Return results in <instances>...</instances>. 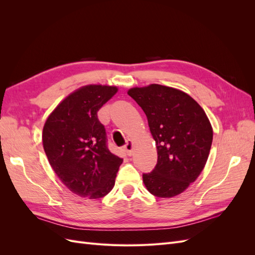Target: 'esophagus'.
Wrapping results in <instances>:
<instances>
[{
	"label": "esophagus",
	"mask_w": 255,
	"mask_h": 255,
	"mask_svg": "<svg viewBox=\"0 0 255 255\" xmlns=\"http://www.w3.org/2000/svg\"><path fill=\"white\" fill-rule=\"evenodd\" d=\"M125 149H126L127 154H128V156L133 155V142H132V141H130V140H128V141H127V143L125 144Z\"/></svg>",
	"instance_id": "1"
}]
</instances>
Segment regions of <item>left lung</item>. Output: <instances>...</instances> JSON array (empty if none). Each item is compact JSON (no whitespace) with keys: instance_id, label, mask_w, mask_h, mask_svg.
<instances>
[{"instance_id":"left-lung-1","label":"left lung","mask_w":255,"mask_h":255,"mask_svg":"<svg viewBox=\"0 0 255 255\" xmlns=\"http://www.w3.org/2000/svg\"><path fill=\"white\" fill-rule=\"evenodd\" d=\"M148 119L157 149V164L142 180L152 195L171 198L194 183L206 164L213 128L203 109L185 92L152 84L132 88Z\"/></svg>"}]
</instances>
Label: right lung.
<instances>
[{
    "label": "right lung",
    "mask_w": 255,
    "mask_h": 255,
    "mask_svg": "<svg viewBox=\"0 0 255 255\" xmlns=\"http://www.w3.org/2000/svg\"><path fill=\"white\" fill-rule=\"evenodd\" d=\"M117 87L89 85L74 91L45 121L43 149L59 180L74 194L99 199L113 189L123 159L107 146L98 111Z\"/></svg>",
    "instance_id": "right-lung-1"
}]
</instances>
